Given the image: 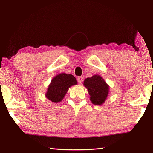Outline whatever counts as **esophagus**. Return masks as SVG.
Segmentation results:
<instances>
[{
    "instance_id": "34e87169",
    "label": "esophagus",
    "mask_w": 153,
    "mask_h": 153,
    "mask_svg": "<svg viewBox=\"0 0 153 153\" xmlns=\"http://www.w3.org/2000/svg\"><path fill=\"white\" fill-rule=\"evenodd\" d=\"M83 77L81 76V77H77V82H78L79 84L82 83L83 82Z\"/></svg>"
}]
</instances>
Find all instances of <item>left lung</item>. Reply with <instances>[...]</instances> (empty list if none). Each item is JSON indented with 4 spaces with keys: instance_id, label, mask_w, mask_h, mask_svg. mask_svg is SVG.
<instances>
[{
    "instance_id": "obj_1",
    "label": "left lung",
    "mask_w": 153,
    "mask_h": 153,
    "mask_svg": "<svg viewBox=\"0 0 153 153\" xmlns=\"http://www.w3.org/2000/svg\"><path fill=\"white\" fill-rule=\"evenodd\" d=\"M83 85L88 91L90 100L93 105H101L105 103L109 94V85L99 75L87 77L83 82Z\"/></svg>"
}]
</instances>
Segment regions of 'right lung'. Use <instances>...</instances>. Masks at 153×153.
<instances>
[{"label":"right lung","mask_w":153,"mask_h":153,"mask_svg":"<svg viewBox=\"0 0 153 153\" xmlns=\"http://www.w3.org/2000/svg\"><path fill=\"white\" fill-rule=\"evenodd\" d=\"M77 84V80L73 75L66 73L58 74L52 79L45 97L52 102H60L63 100L70 87Z\"/></svg>","instance_id":"add662e5"}]
</instances>
